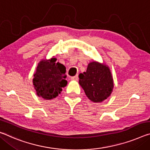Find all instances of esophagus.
<instances>
[{"mask_svg": "<svg viewBox=\"0 0 150 150\" xmlns=\"http://www.w3.org/2000/svg\"><path fill=\"white\" fill-rule=\"evenodd\" d=\"M72 80H75V81H77L78 80V75H76L75 76H73V77H71V78Z\"/></svg>", "mask_w": 150, "mask_h": 150, "instance_id": "1", "label": "esophagus"}]
</instances>
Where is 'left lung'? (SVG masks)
Masks as SVG:
<instances>
[{
  "instance_id": "1",
  "label": "left lung",
  "mask_w": 150,
  "mask_h": 150,
  "mask_svg": "<svg viewBox=\"0 0 150 150\" xmlns=\"http://www.w3.org/2000/svg\"><path fill=\"white\" fill-rule=\"evenodd\" d=\"M79 84L90 100L99 103L110 96L113 78L108 67L96 61L89 63L86 72L79 75Z\"/></svg>"
}]
</instances>
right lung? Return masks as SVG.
<instances>
[{"label": "right lung", "instance_id": "right-lung-1", "mask_svg": "<svg viewBox=\"0 0 150 150\" xmlns=\"http://www.w3.org/2000/svg\"><path fill=\"white\" fill-rule=\"evenodd\" d=\"M56 61L55 58L41 61L34 74L33 82L37 94L45 99L55 98L67 83L65 67Z\"/></svg>", "mask_w": 150, "mask_h": 150}]
</instances>
